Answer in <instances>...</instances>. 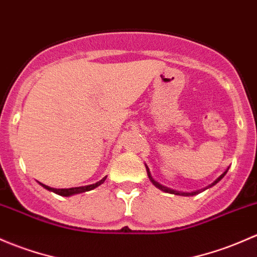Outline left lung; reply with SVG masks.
I'll use <instances>...</instances> for the list:
<instances>
[{"mask_svg":"<svg viewBox=\"0 0 257 257\" xmlns=\"http://www.w3.org/2000/svg\"><path fill=\"white\" fill-rule=\"evenodd\" d=\"M145 167H147V172H148V176H149V180L151 181V183H153L154 186H155V187H158L159 190H161V191H164V192H166V193H172V194H177V196H194V194H198V193H201V192H203L204 190H207V188H209V187H212V186H214L215 183H218L219 182V181L221 180V178H223L224 176H225V174L226 172H228V170H229V167L228 169L225 170V171L223 172V174L220 175L219 177L217 178V180L214 181V182L212 183V185H209L208 186V187H206V188H203V190H198V191H194V192H181V191H176V190H172V188H169V187H166V186H163V185H160V183L158 182V181H155L153 178V176H151V172H150V170H149V167L147 166V165H145Z\"/></svg>","mask_w":257,"mask_h":257,"instance_id":"left-lung-1","label":"left lung"}]
</instances>
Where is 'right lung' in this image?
I'll use <instances>...</instances> for the list:
<instances>
[{"label":"right lung","instance_id":"1","mask_svg":"<svg viewBox=\"0 0 257 257\" xmlns=\"http://www.w3.org/2000/svg\"><path fill=\"white\" fill-rule=\"evenodd\" d=\"M106 178H107V176L102 178V180L98 181V182L92 183V185L81 186V187H71V188H53V187H49V186L44 185V183H40V182H39V185L43 186V187H44L45 190H48V191H50V192H54V193L59 194V196L70 197V196H74V194L87 192V191H91V190H93V188L98 187L99 185H102V183L104 182V180H106Z\"/></svg>","mask_w":257,"mask_h":257}]
</instances>
